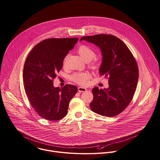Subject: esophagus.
Returning <instances> with one entry per match:
<instances>
[{
	"instance_id": "esophagus-1",
	"label": "esophagus",
	"mask_w": 160,
	"mask_h": 160,
	"mask_svg": "<svg viewBox=\"0 0 160 160\" xmlns=\"http://www.w3.org/2000/svg\"><path fill=\"white\" fill-rule=\"evenodd\" d=\"M78 90L79 92H86L87 90L86 88H84V87H79L78 88Z\"/></svg>"
}]
</instances>
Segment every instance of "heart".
I'll return each mask as SVG.
<instances>
[{
    "label": "heart",
    "mask_w": 160,
    "mask_h": 160,
    "mask_svg": "<svg viewBox=\"0 0 160 160\" xmlns=\"http://www.w3.org/2000/svg\"><path fill=\"white\" fill-rule=\"evenodd\" d=\"M77 52L85 61L89 62V64L92 68H97L98 67V60L97 58L92 60L95 56V52L92 47L87 45L82 44L78 47ZM65 61V59L64 62ZM91 77L92 75L89 72H78L72 74L70 77V79L72 81L78 85H86L88 84V81Z\"/></svg>",
    "instance_id": "b5f03b06"
}]
</instances>
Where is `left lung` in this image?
I'll return each instance as SVG.
<instances>
[{"label": "left lung", "instance_id": "left-lung-1", "mask_svg": "<svg viewBox=\"0 0 160 160\" xmlns=\"http://www.w3.org/2000/svg\"><path fill=\"white\" fill-rule=\"evenodd\" d=\"M82 40L100 48L103 61L100 75L108 78V88H93L90 108L104 117L118 115L128 107L134 96L139 76L137 61L126 44L113 35L85 36L80 40Z\"/></svg>", "mask_w": 160, "mask_h": 160}]
</instances>
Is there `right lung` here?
I'll list each match as a JSON object with an SVG mask.
<instances>
[{
    "mask_svg": "<svg viewBox=\"0 0 160 160\" xmlns=\"http://www.w3.org/2000/svg\"><path fill=\"white\" fill-rule=\"evenodd\" d=\"M78 38H48L30 52L23 70L24 88L30 105L42 118L58 121L67 114L69 103L78 91L76 86L55 88L53 81L62 68L63 60Z\"/></svg>",
    "mask_w": 160,
    "mask_h": 160,
    "instance_id": "1",
    "label": "right lung"
}]
</instances>
